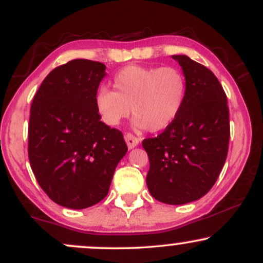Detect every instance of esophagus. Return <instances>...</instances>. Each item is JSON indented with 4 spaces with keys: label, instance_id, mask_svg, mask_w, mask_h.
Listing matches in <instances>:
<instances>
[{
    "label": "esophagus",
    "instance_id": "obj_1",
    "mask_svg": "<svg viewBox=\"0 0 263 263\" xmlns=\"http://www.w3.org/2000/svg\"><path fill=\"white\" fill-rule=\"evenodd\" d=\"M125 140H126V143H127L128 148H135L136 146H137L138 143H140V138L136 137L132 134H126L125 135Z\"/></svg>",
    "mask_w": 263,
    "mask_h": 263
}]
</instances>
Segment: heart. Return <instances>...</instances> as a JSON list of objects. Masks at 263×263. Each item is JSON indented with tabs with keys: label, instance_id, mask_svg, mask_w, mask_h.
<instances>
[{
	"label": "heart",
	"instance_id": "1",
	"mask_svg": "<svg viewBox=\"0 0 263 263\" xmlns=\"http://www.w3.org/2000/svg\"><path fill=\"white\" fill-rule=\"evenodd\" d=\"M112 87H100L95 95L102 121L116 126L132 110L137 127L157 132L167 128L179 115L186 79L174 66L127 65L114 75Z\"/></svg>",
	"mask_w": 263,
	"mask_h": 263
}]
</instances>
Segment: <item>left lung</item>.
Masks as SVG:
<instances>
[{"mask_svg": "<svg viewBox=\"0 0 263 263\" xmlns=\"http://www.w3.org/2000/svg\"><path fill=\"white\" fill-rule=\"evenodd\" d=\"M186 79L177 119L161 135L142 142L148 155L147 186L171 205L204 197L224 167L230 141L228 98L210 69L186 55H173Z\"/></svg>", "mask_w": 263, "mask_h": 263, "instance_id": "8db88e82", "label": "left lung"}]
</instances>
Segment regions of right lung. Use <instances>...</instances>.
Here are the masks:
<instances>
[{"mask_svg":"<svg viewBox=\"0 0 263 263\" xmlns=\"http://www.w3.org/2000/svg\"><path fill=\"white\" fill-rule=\"evenodd\" d=\"M105 66L74 59L53 69L35 92L28 125V158L54 203L85 209L107 195L127 152L121 131L100 121L95 95Z\"/></svg>","mask_w":263,"mask_h":263,"instance_id":"1","label":"right lung"}]
</instances>
